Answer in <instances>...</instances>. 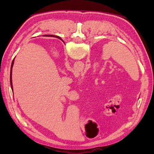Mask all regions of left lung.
<instances>
[{"instance_id":"left-lung-1","label":"left lung","mask_w":154,"mask_h":154,"mask_svg":"<svg viewBox=\"0 0 154 154\" xmlns=\"http://www.w3.org/2000/svg\"><path fill=\"white\" fill-rule=\"evenodd\" d=\"M60 39H61V38H60ZM61 40H62V39H61Z\"/></svg>"}]
</instances>
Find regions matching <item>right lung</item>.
<instances>
[{"instance_id": "right-lung-1", "label": "right lung", "mask_w": 154, "mask_h": 154, "mask_svg": "<svg viewBox=\"0 0 154 154\" xmlns=\"http://www.w3.org/2000/svg\"><path fill=\"white\" fill-rule=\"evenodd\" d=\"M53 36H56V38H60V37H59V36H54V35H53ZM15 59V58H14ZM14 59L13 60V61H12V63H11V74H10V82H11V88L13 89V85H12V80H11V74H12V68H13V65H14Z\"/></svg>"}]
</instances>
